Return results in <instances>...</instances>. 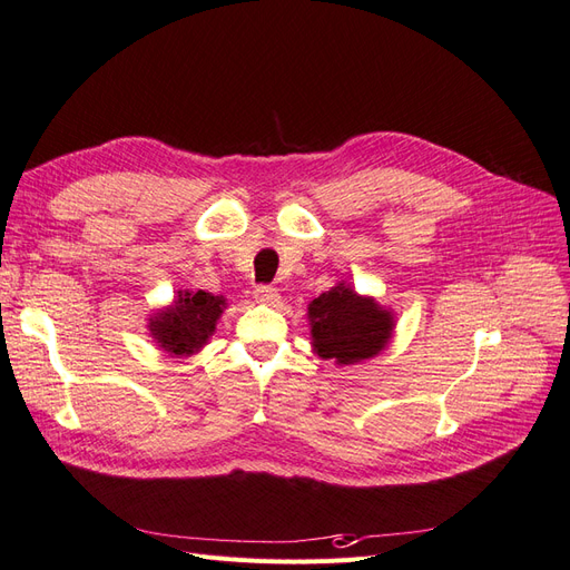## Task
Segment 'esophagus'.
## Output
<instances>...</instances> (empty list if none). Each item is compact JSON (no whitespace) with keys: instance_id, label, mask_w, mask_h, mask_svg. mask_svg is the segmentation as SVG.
Segmentation results:
<instances>
[{"instance_id":"obj_1","label":"esophagus","mask_w":570,"mask_h":570,"mask_svg":"<svg viewBox=\"0 0 570 570\" xmlns=\"http://www.w3.org/2000/svg\"><path fill=\"white\" fill-rule=\"evenodd\" d=\"M253 296H255V301H258L261 305H269V307H274L279 303V293H277V288H272V286H258L253 291Z\"/></svg>"}]
</instances>
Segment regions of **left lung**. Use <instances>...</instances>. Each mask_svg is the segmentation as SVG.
Returning <instances> with one entry per match:
<instances>
[{
    "label": "left lung",
    "mask_w": 570,
    "mask_h": 570,
    "mask_svg": "<svg viewBox=\"0 0 570 570\" xmlns=\"http://www.w3.org/2000/svg\"><path fill=\"white\" fill-rule=\"evenodd\" d=\"M307 322L312 353L336 366L381 355L395 334V312L374 296H362L347 282L309 301Z\"/></svg>",
    "instance_id": "left-lung-1"
}]
</instances>
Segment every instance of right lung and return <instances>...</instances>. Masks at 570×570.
Instances as JSON below:
<instances>
[{"mask_svg": "<svg viewBox=\"0 0 570 570\" xmlns=\"http://www.w3.org/2000/svg\"><path fill=\"white\" fill-rule=\"evenodd\" d=\"M227 309V298L204 288L177 291L170 305L149 315V336L170 357H191L204 351L215 334V326Z\"/></svg>", "mask_w": 570, "mask_h": 570, "instance_id": "right-lung-1", "label": "right lung"}]
</instances>
